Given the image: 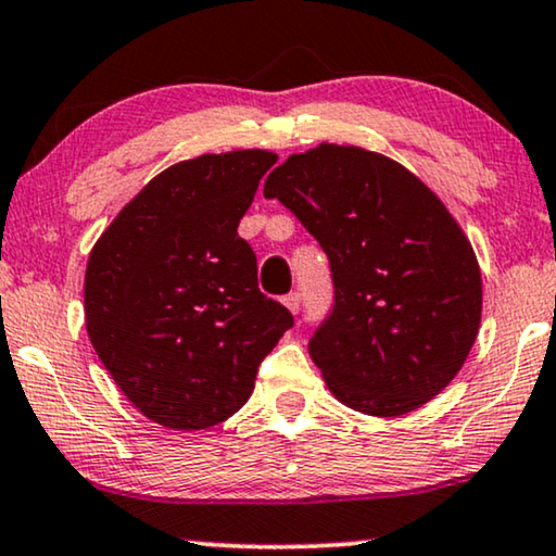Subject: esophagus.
<instances>
[{"label":"esophagus","mask_w":556,"mask_h":556,"mask_svg":"<svg viewBox=\"0 0 556 556\" xmlns=\"http://www.w3.org/2000/svg\"><path fill=\"white\" fill-rule=\"evenodd\" d=\"M283 306L291 311V314H299V308H301V295L299 293H288V295H283Z\"/></svg>","instance_id":"34e87169"}]
</instances>
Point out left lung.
Wrapping results in <instances>:
<instances>
[{
    "instance_id": "obj_1",
    "label": "left lung",
    "mask_w": 556,
    "mask_h": 556,
    "mask_svg": "<svg viewBox=\"0 0 556 556\" xmlns=\"http://www.w3.org/2000/svg\"><path fill=\"white\" fill-rule=\"evenodd\" d=\"M263 194L329 255L337 301L308 354L333 397L400 417L443 392L476 344L483 283L440 197L390 156L326 141L276 166Z\"/></svg>"
}]
</instances>
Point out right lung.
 Returning <instances> with one entry per match:
<instances>
[{"mask_svg": "<svg viewBox=\"0 0 556 556\" xmlns=\"http://www.w3.org/2000/svg\"><path fill=\"white\" fill-rule=\"evenodd\" d=\"M265 149L187 159L156 174L88 255L86 331L126 400L169 430H207L245 405L257 364L293 316L257 288L238 235Z\"/></svg>", "mask_w": 556, "mask_h": 556, "instance_id": "add662e5", "label": "right lung"}]
</instances>
